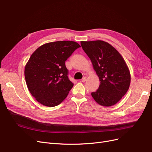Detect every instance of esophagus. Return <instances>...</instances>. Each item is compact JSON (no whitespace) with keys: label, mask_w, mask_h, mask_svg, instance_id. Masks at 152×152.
<instances>
[{"label":"esophagus","mask_w":152,"mask_h":152,"mask_svg":"<svg viewBox=\"0 0 152 152\" xmlns=\"http://www.w3.org/2000/svg\"><path fill=\"white\" fill-rule=\"evenodd\" d=\"M86 79H87L86 77H83V78H82V82H84L86 80Z\"/></svg>","instance_id":"34e87169"}]
</instances>
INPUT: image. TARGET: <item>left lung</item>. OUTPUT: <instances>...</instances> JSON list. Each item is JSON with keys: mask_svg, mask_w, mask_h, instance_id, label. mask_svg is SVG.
Listing matches in <instances>:
<instances>
[{"mask_svg": "<svg viewBox=\"0 0 152 152\" xmlns=\"http://www.w3.org/2000/svg\"><path fill=\"white\" fill-rule=\"evenodd\" d=\"M80 44L99 79V88L92 96L100 105H114L130 86L131 74L126 61L117 49L104 41H82Z\"/></svg>", "mask_w": 152, "mask_h": 152, "instance_id": "left-lung-1", "label": "left lung"}]
</instances>
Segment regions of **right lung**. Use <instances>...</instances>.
Masks as SVG:
<instances>
[{
	"instance_id": "1",
	"label": "right lung",
	"mask_w": 152,
	"mask_h": 152,
	"mask_svg": "<svg viewBox=\"0 0 152 152\" xmlns=\"http://www.w3.org/2000/svg\"><path fill=\"white\" fill-rule=\"evenodd\" d=\"M80 45L74 41H56L41 45L31 54L25 68L26 83L38 102L49 107L60 104L73 84L65 61Z\"/></svg>"
}]
</instances>
